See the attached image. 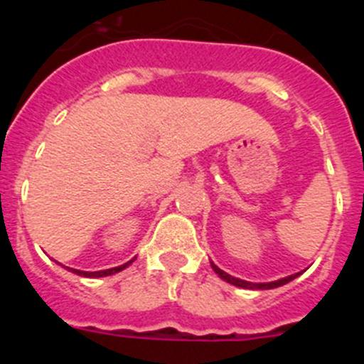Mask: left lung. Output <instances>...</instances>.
<instances>
[{
  "mask_svg": "<svg viewBox=\"0 0 364 364\" xmlns=\"http://www.w3.org/2000/svg\"><path fill=\"white\" fill-rule=\"evenodd\" d=\"M211 266H213L215 273H218V277L224 279L226 282H230V284H235V286H240V288H247V290H272V288H277V286H282L286 284V282L294 281L297 275H301V273H295V275H290V277H284L281 279V281H275V282H259V284H255V282H247V281H240V279H235L231 277V275H228L226 272H222L220 268H217V266L211 262Z\"/></svg>",
  "mask_w": 364,
  "mask_h": 364,
  "instance_id": "8db88e82",
  "label": "left lung"
}]
</instances>
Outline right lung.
<instances>
[{
	"label": "right lung",
	"instance_id": "1",
	"mask_svg": "<svg viewBox=\"0 0 364 364\" xmlns=\"http://www.w3.org/2000/svg\"><path fill=\"white\" fill-rule=\"evenodd\" d=\"M133 260H129V262H125V264H122V266H117V268L102 269V272H80V269H73V272L78 273V275H83V277H107V275H112V273H118V272H122L124 268H127V266H129Z\"/></svg>",
	"mask_w": 364,
	"mask_h": 364
}]
</instances>
